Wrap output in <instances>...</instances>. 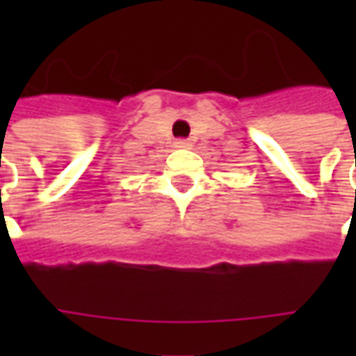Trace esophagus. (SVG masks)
<instances>
[{
  "instance_id": "esophagus-1",
  "label": "esophagus",
  "mask_w": 356,
  "mask_h": 356,
  "mask_svg": "<svg viewBox=\"0 0 356 356\" xmlns=\"http://www.w3.org/2000/svg\"><path fill=\"white\" fill-rule=\"evenodd\" d=\"M175 147H177V148H186V147H191V145H188V140L179 139L177 143H175Z\"/></svg>"
}]
</instances>
